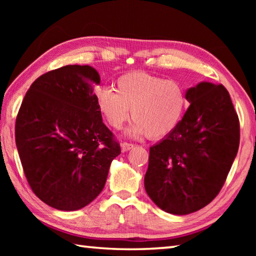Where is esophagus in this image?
<instances>
[{"instance_id":"1","label":"esophagus","mask_w":256,"mask_h":256,"mask_svg":"<svg viewBox=\"0 0 256 256\" xmlns=\"http://www.w3.org/2000/svg\"><path fill=\"white\" fill-rule=\"evenodd\" d=\"M120 148H122V151H128V150H131V149H133L134 148V144H128V142H123L122 144H120Z\"/></svg>"}]
</instances>
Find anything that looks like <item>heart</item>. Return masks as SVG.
Wrapping results in <instances>:
<instances>
[{
	"label": "heart",
	"mask_w": 256,
	"mask_h": 256,
	"mask_svg": "<svg viewBox=\"0 0 256 256\" xmlns=\"http://www.w3.org/2000/svg\"><path fill=\"white\" fill-rule=\"evenodd\" d=\"M98 110L110 128L120 130L134 120L128 134L162 138L178 126L188 107V92L178 81L146 72H131L115 81V92L96 94Z\"/></svg>",
	"instance_id": "obj_1"
}]
</instances>
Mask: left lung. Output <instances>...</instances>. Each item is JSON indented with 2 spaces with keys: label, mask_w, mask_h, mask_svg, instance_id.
<instances>
[{
  "label": "left lung",
  "mask_w": 256,
  "mask_h": 256,
  "mask_svg": "<svg viewBox=\"0 0 256 256\" xmlns=\"http://www.w3.org/2000/svg\"><path fill=\"white\" fill-rule=\"evenodd\" d=\"M188 110L174 131L150 148L144 188L160 209L188 214L218 196L240 146V120L222 84L188 92Z\"/></svg>",
  "instance_id": "obj_1"
}]
</instances>
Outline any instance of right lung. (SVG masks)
I'll list each match as a JSON object with an SVG mask.
<instances>
[{
  "instance_id": "obj_1",
  "label": "right lung",
  "mask_w": 256,
  "mask_h": 256,
  "mask_svg": "<svg viewBox=\"0 0 256 256\" xmlns=\"http://www.w3.org/2000/svg\"><path fill=\"white\" fill-rule=\"evenodd\" d=\"M89 66H66L37 78L16 120V144L32 192L63 211L88 206L105 186L112 159L120 154L102 123Z\"/></svg>"
}]
</instances>
